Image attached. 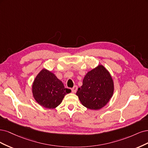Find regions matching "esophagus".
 <instances>
[{"instance_id": "34e87169", "label": "esophagus", "mask_w": 148, "mask_h": 148, "mask_svg": "<svg viewBox=\"0 0 148 148\" xmlns=\"http://www.w3.org/2000/svg\"><path fill=\"white\" fill-rule=\"evenodd\" d=\"M71 90H72L73 93H75L76 92H77V85H75V86H74V87L72 88Z\"/></svg>"}]
</instances>
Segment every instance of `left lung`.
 <instances>
[{
  "instance_id": "8db88e82",
  "label": "left lung",
  "mask_w": 148,
  "mask_h": 148,
  "mask_svg": "<svg viewBox=\"0 0 148 148\" xmlns=\"http://www.w3.org/2000/svg\"><path fill=\"white\" fill-rule=\"evenodd\" d=\"M113 92L114 82L110 74L103 66L99 65L85 75L76 95L85 107L97 110L109 102Z\"/></svg>"
}]
</instances>
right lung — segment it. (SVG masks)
<instances>
[{"label":"right lung","mask_w":148,"mask_h":148,"mask_svg":"<svg viewBox=\"0 0 148 148\" xmlns=\"http://www.w3.org/2000/svg\"><path fill=\"white\" fill-rule=\"evenodd\" d=\"M71 92L55 75L42 69L32 85V93L36 101L45 108L53 109L60 105L65 95Z\"/></svg>","instance_id":"right-lung-1"}]
</instances>
